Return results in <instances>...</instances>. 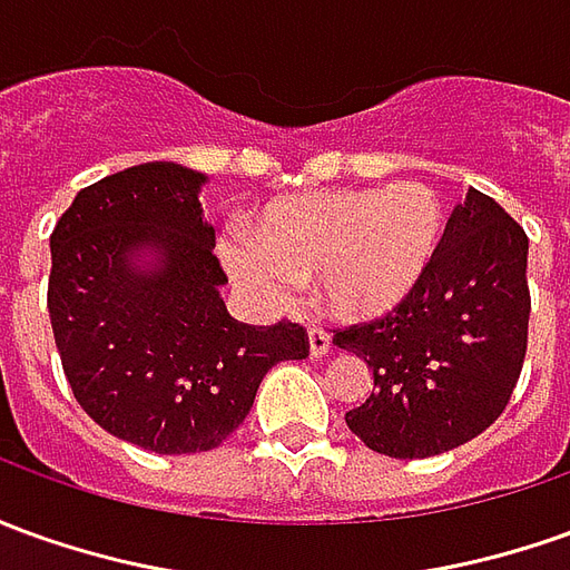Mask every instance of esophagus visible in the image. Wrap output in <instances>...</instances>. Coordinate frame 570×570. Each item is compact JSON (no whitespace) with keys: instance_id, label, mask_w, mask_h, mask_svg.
Segmentation results:
<instances>
[{"instance_id":"obj_1","label":"esophagus","mask_w":570,"mask_h":570,"mask_svg":"<svg viewBox=\"0 0 570 570\" xmlns=\"http://www.w3.org/2000/svg\"><path fill=\"white\" fill-rule=\"evenodd\" d=\"M307 337H309V356H323V353H328V347H332V337L325 335L323 328H309Z\"/></svg>"}]
</instances>
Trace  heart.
Returning a JSON list of instances; mask_svg holds the SVG:
<instances>
[{
	"instance_id": "obj_1",
	"label": "heart",
	"mask_w": 570,
	"mask_h": 570,
	"mask_svg": "<svg viewBox=\"0 0 570 570\" xmlns=\"http://www.w3.org/2000/svg\"><path fill=\"white\" fill-rule=\"evenodd\" d=\"M446 207L419 183L325 188L269 204L247 235H226L219 257L269 307H285L301 282L335 320L360 323L410 297L441 254Z\"/></svg>"
}]
</instances>
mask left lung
I'll use <instances>...</instances> for the list:
<instances>
[{"mask_svg": "<svg viewBox=\"0 0 570 570\" xmlns=\"http://www.w3.org/2000/svg\"><path fill=\"white\" fill-rule=\"evenodd\" d=\"M528 235L469 188L446 219L431 273L384 316L335 328L375 387L347 428L368 450L428 459L488 431L515 391L528 353Z\"/></svg>", "mask_w": 570, "mask_h": 570, "instance_id": "1", "label": "left lung"}]
</instances>
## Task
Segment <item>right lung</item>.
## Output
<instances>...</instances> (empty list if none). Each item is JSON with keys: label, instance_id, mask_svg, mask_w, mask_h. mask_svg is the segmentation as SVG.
<instances>
[{"label": "right lung", "instance_id": "right-lung-1", "mask_svg": "<svg viewBox=\"0 0 570 570\" xmlns=\"http://www.w3.org/2000/svg\"><path fill=\"white\" fill-rule=\"evenodd\" d=\"M202 183L170 160L111 173L77 191L49 238V320L73 397L108 434L164 456L219 446L263 375L309 356L304 325L229 316Z\"/></svg>", "mask_w": 570, "mask_h": 570}]
</instances>
